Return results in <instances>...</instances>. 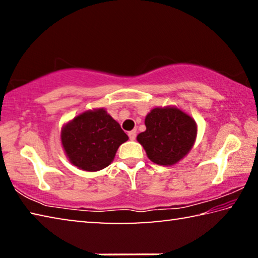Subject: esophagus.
<instances>
[{"label": "esophagus", "instance_id": "esophagus-1", "mask_svg": "<svg viewBox=\"0 0 258 258\" xmlns=\"http://www.w3.org/2000/svg\"><path fill=\"white\" fill-rule=\"evenodd\" d=\"M128 137H130V140H132V141H134V140L137 139V130L130 131V132H128Z\"/></svg>", "mask_w": 258, "mask_h": 258}]
</instances>
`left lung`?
<instances>
[{"label": "left lung", "instance_id": "1", "mask_svg": "<svg viewBox=\"0 0 258 258\" xmlns=\"http://www.w3.org/2000/svg\"><path fill=\"white\" fill-rule=\"evenodd\" d=\"M145 124L147 130L137 140L155 164H176L195 145L197 124L176 107L154 108L147 115Z\"/></svg>", "mask_w": 258, "mask_h": 258}]
</instances>
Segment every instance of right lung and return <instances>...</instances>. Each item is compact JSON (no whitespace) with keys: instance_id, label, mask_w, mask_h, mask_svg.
<instances>
[{"instance_id":"add662e5","label":"right lung","mask_w":258,"mask_h":258,"mask_svg":"<svg viewBox=\"0 0 258 258\" xmlns=\"http://www.w3.org/2000/svg\"><path fill=\"white\" fill-rule=\"evenodd\" d=\"M128 137L103 108L76 116L61 130V143L69 161L87 172L106 168Z\"/></svg>"}]
</instances>
